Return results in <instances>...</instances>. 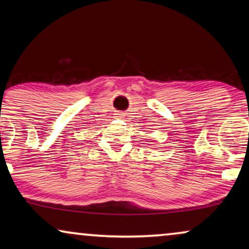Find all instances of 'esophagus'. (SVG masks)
<instances>
[{
	"mask_svg": "<svg viewBox=\"0 0 249 249\" xmlns=\"http://www.w3.org/2000/svg\"><path fill=\"white\" fill-rule=\"evenodd\" d=\"M117 117H118V118H121V117H122V114H121V113H118V114H117Z\"/></svg>",
	"mask_w": 249,
	"mask_h": 249,
	"instance_id": "34e87169",
	"label": "esophagus"
}]
</instances>
